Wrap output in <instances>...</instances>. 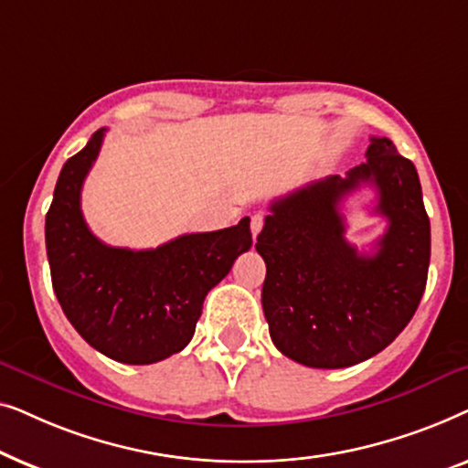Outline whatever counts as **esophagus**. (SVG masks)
<instances>
[{
	"mask_svg": "<svg viewBox=\"0 0 468 468\" xmlns=\"http://www.w3.org/2000/svg\"><path fill=\"white\" fill-rule=\"evenodd\" d=\"M261 228H264V215H253L251 217V234L253 239H258V234L261 232Z\"/></svg>",
	"mask_w": 468,
	"mask_h": 468,
	"instance_id": "obj_1",
	"label": "esophagus"
}]
</instances>
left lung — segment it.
Instances as JSON below:
<instances>
[{
  "label": "left lung",
  "instance_id": "1",
  "mask_svg": "<svg viewBox=\"0 0 468 468\" xmlns=\"http://www.w3.org/2000/svg\"><path fill=\"white\" fill-rule=\"evenodd\" d=\"M362 184L388 219L378 251L344 240L342 197ZM255 249L266 261L261 306L281 354L311 368H345L386 349L426 290L431 221L415 165L389 138H370L367 162L271 204Z\"/></svg>",
  "mask_w": 468,
  "mask_h": 468
}]
</instances>
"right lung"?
Wrapping results in <instances>:
<instances>
[{"instance_id": "1", "label": "right lung", "mask_w": 468, "mask_h": 468, "mask_svg": "<svg viewBox=\"0 0 468 468\" xmlns=\"http://www.w3.org/2000/svg\"><path fill=\"white\" fill-rule=\"evenodd\" d=\"M106 130L63 164L47 213L55 296L76 332L111 360L153 364L187 347L207 293L251 249L249 217L217 232L183 234L157 249L108 247L80 210L85 176Z\"/></svg>"}]
</instances>
